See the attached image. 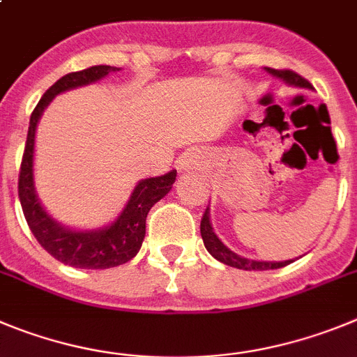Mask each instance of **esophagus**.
<instances>
[{
	"label": "esophagus",
	"instance_id": "1",
	"mask_svg": "<svg viewBox=\"0 0 357 357\" xmlns=\"http://www.w3.org/2000/svg\"><path fill=\"white\" fill-rule=\"evenodd\" d=\"M179 169H181L183 172L201 171L202 160L201 156H199V153H195V151H188V153L181 158V162H179Z\"/></svg>",
	"mask_w": 357,
	"mask_h": 357
}]
</instances>
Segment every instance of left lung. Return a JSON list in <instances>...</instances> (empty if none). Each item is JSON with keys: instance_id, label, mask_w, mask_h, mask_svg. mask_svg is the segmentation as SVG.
<instances>
[{"instance_id": "obj_1", "label": "left lung", "mask_w": 357, "mask_h": 357, "mask_svg": "<svg viewBox=\"0 0 357 357\" xmlns=\"http://www.w3.org/2000/svg\"><path fill=\"white\" fill-rule=\"evenodd\" d=\"M265 70L268 75H272L274 78L282 79L290 86H297V89H310L313 91V86L307 79H304L303 76H298L294 70H278L271 69V67H265ZM201 236L202 242L206 250L213 256L215 259H218L224 265L234 266V268H240V271H274V268H281V266H287L290 263H294L295 259H284V261H258V259L243 258V256L236 255L227 245H224V242L217 236V233L213 231V226L210 222V208H206L204 215H202L201 220Z\"/></svg>"}]
</instances>
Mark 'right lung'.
<instances>
[{
	"mask_svg": "<svg viewBox=\"0 0 357 357\" xmlns=\"http://www.w3.org/2000/svg\"><path fill=\"white\" fill-rule=\"evenodd\" d=\"M117 70L121 69L112 66H92L62 76L44 92L30 117L26 146L19 172V201L37 242L53 258L75 268H112L135 258L146 236L147 213L160 199L172 190L176 181V171L156 178L140 179L114 222L98 229H73L63 226L47 213L38 199L33 179V155L37 124L44 110L62 92L91 85Z\"/></svg>",
	"mask_w": 357,
	"mask_h": 357,
	"instance_id": "right-lung-1",
	"label": "right lung"
}]
</instances>
